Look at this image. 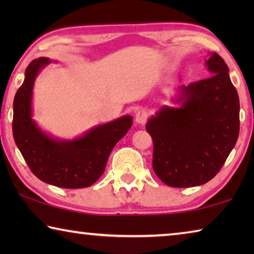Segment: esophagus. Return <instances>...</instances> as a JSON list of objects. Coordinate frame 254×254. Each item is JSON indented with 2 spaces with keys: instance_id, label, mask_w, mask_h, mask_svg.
I'll return each instance as SVG.
<instances>
[{
  "instance_id": "34e87169",
  "label": "esophagus",
  "mask_w": 254,
  "mask_h": 254,
  "mask_svg": "<svg viewBox=\"0 0 254 254\" xmlns=\"http://www.w3.org/2000/svg\"><path fill=\"white\" fill-rule=\"evenodd\" d=\"M135 122L137 124H144L147 121V112L145 111H137L135 113Z\"/></svg>"
}]
</instances>
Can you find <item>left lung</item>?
<instances>
[{
	"mask_svg": "<svg viewBox=\"0 0 254 254\" xmlns=\"http://www.w3.org/2000/svg\"><path fill=\"white\" fill-rule=\"evenodd\" d=\"M205 66L209 78L182 85L171 102L149 118L145 130L153 140L152 167L171 187L204 185L229 157L240 131V101L229 67L216 53Z\"/></svg>",
	"mask_w": 254,
	"mask_h": 254,
	"instance_id": "obj_1",
	"label": "left lung"
}]
</instances>
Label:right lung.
I'll return each instance as SVG.
<instances>
[{
  "label": "right lung",
  "instance_id": "1",
  "mask_svg": "<svg viewBox=\"0 0 254 254\" xmlns=\"http://www.w3.org/2000/svg\"><path fill=\"white\" fill-rule=\"evenodd\" d=\"M50 63L51 59L40 57L25 69L13 102L15 144L32 173L44 183L69 189L89 187L104 173L112 149L130 130L133 118L124 115L71 140L47 133L32 119V97L37 76Z\"/></svg>",
  "mask_w": 254,
  "mask_h": 254
}]
</instances>
